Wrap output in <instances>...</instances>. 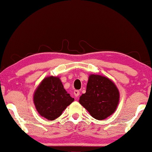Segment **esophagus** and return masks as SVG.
Instances as JSON below:
<instances>
[{"instance_id":"esophagus-1","label":"esophagus","mask_w":152,"mask_h":152,"mask_svg":"<svg viewBox=\"0 0 152 152\" xmlns=\"http://www.w3.org/2000/svg\"><path fill=\"white\" fill-rule=\"evenodd\" d=\"M74 95L76 97H78L79 95H80V91H79L78 90H75L74 92Z\"/></svg>"}]
</instances>
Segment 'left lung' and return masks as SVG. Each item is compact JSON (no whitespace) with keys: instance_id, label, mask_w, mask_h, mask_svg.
Wrapping results in <instances>:
<instances>
[{"instance_id":"8db88e82","label":"left lung","mask_w":152,"mask_h":152,"mask_svg":"<svg viewBox=\"0 0 152 152\" xmlns=\"http://www.w3.org/2000/svg\"><path fill=\"white\" fill-rule=\"evenodd\" d=\"M120 93L116 86L107 77L91 74L86 90L79 99V103L94 118H107L116 110Z\"/></svg>"}]
</instances>
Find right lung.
<instances>
[{"label": "right lung", "mask_w": 152, "mask_h": 152, "mask_svg": "<svg viewBox=\"0 0 152 152\" xmlns=\"http://www.w3.org/2000/svg\"><path fill=\"white\" fill-rule=\"evenodd\" d=\"M74 100L64 89L59 77L53 76L43 79L34 94V103L38 114L50 120L59 117Z\"/></svg>", "instance_id": "obj_1"}]
</instances>
